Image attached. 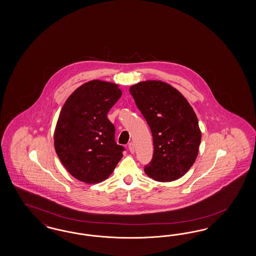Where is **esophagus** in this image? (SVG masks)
<instances>
[{
	"mask_svg": "<svg viewBox=\"0 0 256 256\" xmlns=\"http://www.w3.org/2000/svg\"><path fill=\"white\" fill-rule=\"evenodd\" d=\"M128 149H130V151L132 153L135 152V146H134L133 142H130V144H128Z\"/></svg>",
	"mask_w": 256,
	"mask_h": 256,
	"instance_id": "1",
	"label": "esophagus"
}]
</instances>
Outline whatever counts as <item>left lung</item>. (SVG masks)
<instances>
[{"mask_svg": "<svg viewBox=\"0 0 256 256\" xmlns=\"http://www.w3.org/2000/svg\"><path fill=\"white\" fill-rule=\"evenodd\" d=\"M130 92L153 136L154 153L144 172L160 182L180 178L194 165L201 142L194 108L176 89L160 80L139 82Z\"/></svg>", "mask_w": 256, "mask_h": 256, "instance_id": "1", "label": "left lung"}]
</instances>
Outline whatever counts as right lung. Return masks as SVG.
<instances>
[{"label": "right lung", "instance_id": "add662e5", "mask_svg": "<svg viewBox=\"0 0 256 256\" xmlns=\"http://www.w3.org/2000/svg\"><path fill=\"white\" fill-rule=\"evenodd\" d=\"M121 96L116 84L92 80L78 87L62 106L55 128V151L78 180L103 181L122 158L126 149L116 142V128L107 117Z\"/></svg>", "mask_w": 256, "mask_h": 256}]
</instances>
